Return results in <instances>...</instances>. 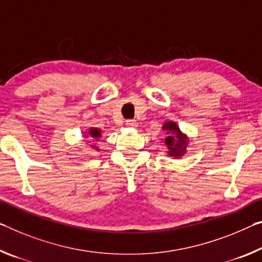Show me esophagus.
<instances>
[{
    "label": "esophagus",
    "mask_w": 262,
    "mask_h": 262,
    "mask_svg": "<svg viewBox=\"0 0 262 262\" xmlns=\"http://www.w3.org/2000/svg\"><path fill=\"white\" fill-rule=\"evenodd\" d=\"M126 122L128 127H138V122H136V120H127Z\"/></svg>",
    "instance_id": "1"
}]
</instances>
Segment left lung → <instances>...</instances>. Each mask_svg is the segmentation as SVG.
Wrapping results in <instances>:
<instances>
[{
    "mask_svg": "<svg viewBox=\"0 0 262 262\" xmlns=\"http://www.w3.org/2000/svg\"><path fill=\"white\" fill-rule=\"evenodd\" d=\"M163 130L167 132V139L164 140L165 144L169 149L170 156H183L186 151V146H188V139L186 136L182 134L178 129L177 124L173 122H167L163 124Z\"/></svg>",
    "mask_w": 262,
    "mask_h": 262,
    "instance_id": "left-lung-1",
    "label": "left lung"
}]
</instances>
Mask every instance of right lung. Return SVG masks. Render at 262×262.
<instances>
[{"mask_svg": "<svg viewBox=\"0 0 262 262\" xmlns=\"http://www.w3.org/2000/svg\"><path fill=\"white\" fill-rule=\"evenodd\" d=\"M90 138H92V139H94V140H97L98 138H100V130L99 129H97V128H92V129L90 130ZM93 148H94V146H92Z\"/></svg>", "mask_w": 262, "mask_h": 262, "instance_id": "obj_1", "label": "right lung"}]
</instances>
